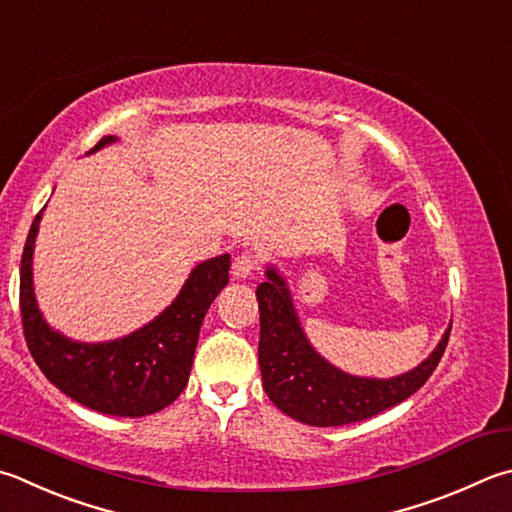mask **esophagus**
<instances>
[{
    "label": "esophagus",
    "instance_id": "34e87169",
    "mask_svg": "<svg viewBox=\"0 0 512 512\" xmlns=\"http://www.w3.org/2000/svg\"><path fill=\"white\" fill-rule=\"evenodd\" d=\"M256 269H258V258L249 252L238 254L234 258V263H231V274L240 278V281H245V278L252 276Z\"/></svg>",
    "mask_w": 512,
    "mask_h": 512
}]
</instances>
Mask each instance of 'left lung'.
Here are the masks:
<instances>
[{
  "instance_id": "1",
  "label": "left lung",
  "mask_w": 512,
  "mask_h": 512,
  "mask_svg": "<svg viewBox=\"0 0 512 512\" xmlns=\"http://www.w3.org/2000/svg\"><path fill=\"white\" fill-rule=\"evenodd\" d=\"M265 274L267 281L256 287L260 310L258 363L263 388L278 410L307 426H347L397 406L430 379L446 352L452 323L435 352L406 374L392 379L347 374L327 363L307 341L292 294L276 267H269Z\"/></svg>"
}]
</instances>
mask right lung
I'll list each match as a JSON object with an SVG mask.
<instances>
[{
	"instance_id": "obj_1",
	"label": "right lung",
	"mask_w": 512,
	"mask_h": 512,
	"mask_svg": "<svg viewBox=\"0 0 512 512\" xmlns=\"http://www.w3.org/2000/svg\"><path fill=\"white\" fill-rule=\"evenodd\" d=\"M115 140L104 136L89 153ZM42 211L28 231L19 265V310L35 363L66 397L95 412L147 417L171 406L189 381L202 318L229 283V254L200 263L167 310L140 330L106 343L71 341L51 330L37 310L33 249Z\"/></svg>"
}]
</instances>
